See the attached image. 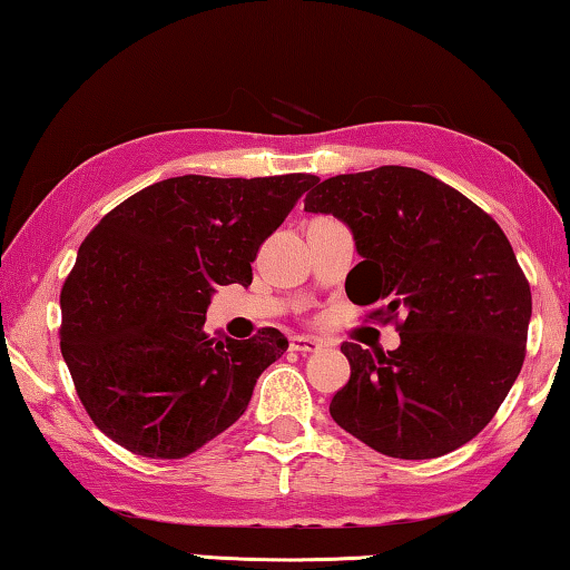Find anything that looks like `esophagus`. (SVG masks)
<instances>
[{"mask_svg":"<svg viewBox=\"0 0 570 570\" xmlns=\"http://www.w3.org/2000/svg\"><path fill=\"white\" fill-rule=\"evenodd\" d=\"M292 350L294 352H320L322 350V342L314 340V336H292Z\"/></svg>","mask_w":570,"mask_h":570,"instance_id":"esophagus-1","label":"esophagus"}]
</instances>
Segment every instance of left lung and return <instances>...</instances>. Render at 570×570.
<instances>
[{
  "label": "left lung",
  "instance_id": "8db88e82",
  "mask_svg": "<svg viewBox=\"0 0 570 570\" xmlns=\"http://www.w3.org/2000/svg\"><path fill=\"white\" fill-rule=\"evenodd\" d=\"M304 210L352 228L362 262L346 296L380 302L370 320L400 332L387 354L342 344L352 374L332 397V420L390 458L465 445L525 360L533 302L503 228L448 183L402 166L316 180Z\"/></svg>",
  "mask_w": 570,
  "mask_h": 570
}]
</instances>
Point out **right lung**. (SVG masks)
Masks as SVG:
<instances>
[{
	"label": "right lung",
	"mask_w": 570,
	"mask_h": 570,
	"mask_svg": "<svg viewBox=\"0 0 570 570\" xmlns=\"http://www.w3.org/2000/svg\"><path fill=\"white\" fill-rule=\"evenodd\" d=\"M320 180L180 176L115 206L65 278L60 350L90 420L125 450L180 460L246 412L254 384L286 352L204 332L216 286H248L264 240Z\"/></svg>",
	"instance_id": "right-lung-1"
}]
</instances>
